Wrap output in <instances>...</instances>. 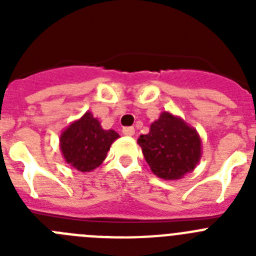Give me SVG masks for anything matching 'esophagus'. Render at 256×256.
<instances>
[{"mask_svg":"<svg viewBox=\"0 0 256 256\" xmlns=\"http://www.w3.org/2000/svg\"><path fill=\"white\" fill-rule=\"evenodd\" d=\"M123 134L130 137V136L134 134V128L133 126H126V128H123Z\"/></svg>","mask_w":256,"mask_h":256,"instance_id":"1","label":"esophagus"}]
</instances>
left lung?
I'll return each mask as SVG.
<instances>
[{"instance_id": "obj_1", "label": "left lung", "mask_w": 256, "mask_h": 256, "mask_svg": "<svg viewBox=\"0 0 256 256\" xmlns=\"http://www.w3.org/2000/svg\"><path fill=\"white\" fill-rule=\"evenodd\" d=\"M144 159L156 177L180 180L194 172L201 159V138L198 130L182 118L162 112L138 138Z\"/></svg>"}]
</instances>
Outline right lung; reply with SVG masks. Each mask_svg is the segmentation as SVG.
I'll return each mask as SVG.
<instances>
[{
  "label": "right lung",
  "mask_w": 256,
  "mask_h": 256,
  "mask_svg": "<svg viewBox=\"0 0 256 256\" xmlns=\"http://www.w3.org/2000/svg\"><path fill=\"white\" fill-rule=\"evenodd\" d=\"M120 136L104 130L90 112L66 126L60 136V150L65 162L79 172H92L102 164L110 146Z\"/></svg>",
  "instance_id": "add662e5"
}]
</instances>
